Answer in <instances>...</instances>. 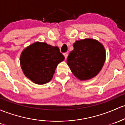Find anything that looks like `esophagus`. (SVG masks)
Here are the masks:
<instances>
[{
    "label": "esophagus",
    "instance_id": "obj_1",
    "mask_svg": "<svg viewBox=\"0 0 125 125\" xmlns=\"http://www.w3.org/2000/svg\"><path fill=\"white\" fill-rule=\"evenodd\" d=\"M68 53H63V56H65V59H66V58L67 57H68Z\"/></svg>",
    "mask_w": 125,
    "mask_h": 125
}]
</instances>
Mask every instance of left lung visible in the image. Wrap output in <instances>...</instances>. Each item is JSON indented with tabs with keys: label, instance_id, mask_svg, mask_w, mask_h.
Returning <instances> with one entry per match:
<instances>
[{
	"label": "left lung",
	"instance_id": "1",
	"mask_svg": "<svg viewBox=\"0 0 125 125\" xmlns=\"http://www.w3.org/2000/svg\"><path fill=\"white\" fill-rule=\"evenodd\" d=\"M105 60L103 46L98 41L87 38L73 44V50L67 58V64L76 78L87 80L99 73Z\"/></svg>",
	"mask_w": 125,
	"mask_h": 125
}]
</instances>
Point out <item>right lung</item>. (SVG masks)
Wrapping results in <instances>:
<instances>
[{
  "label": "right lung",
  "instance_id": "1",
  "mask_svg": "<svg viewBox=\"0 0 125 125\" xmlns=\"http://www.w3.org/2000/svg\"><path fill=\"white\" fill-rule=\"evenodd\" d=\"M64 59L57 47L36 42L23 50L20 63L25 75L31 81L44 84L52 79L57 65Z\"/></svg>",
  "mask_w": 125,
  "mask_h": 125
}]
</instances>
